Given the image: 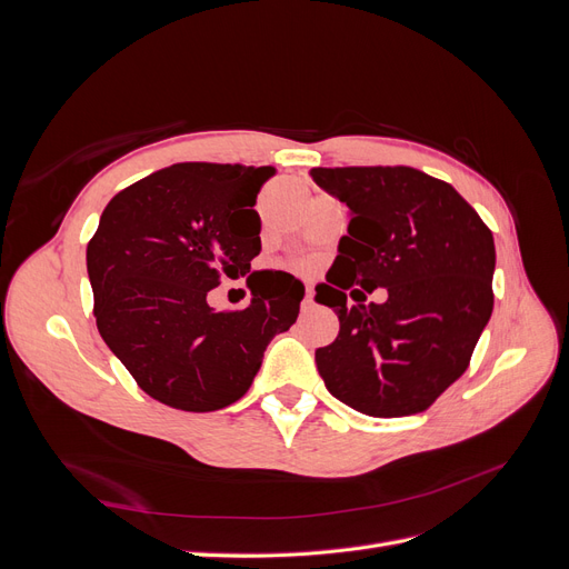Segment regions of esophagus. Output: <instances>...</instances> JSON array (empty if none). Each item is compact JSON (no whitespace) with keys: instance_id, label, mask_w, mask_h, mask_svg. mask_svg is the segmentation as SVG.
Instances as JSON below:
<instances>
[{"instance_id":"1","label":"esophagus","mask_w":569,"mask_h":569,"mask_svg":"<svg viewBox=\"0 0 569 569\" xmlns=\"http://www.w3.org/2000/svg\"><path fill=\"white\" fill-rule=\"evenodd\" d=\"M313 291L311 289H308L306 291V297H303V301H301V311H311V308H313Z\"/></svg>"}]
</instances>
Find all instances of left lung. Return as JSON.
Here are the masks:
<instances>
[{
    "instance_id": "1",
    "label": "left lung",
    "mask_w": 569,
    "mask_h": 569,
    "mask_svg": "<svg viewBox=\"0 0 569 569\" xmlns=\"http://www.w3.org/2000/svg\"><path fill=\"white\" fill-rule=\"evenodd\" d=\"M311 178L349 206L327 284L316 287L339 318L337 339L316 351L318 372L358 412L416 416L468 370L491 318L493 234L449 182L416 168H313ZM377 286L388 301L363 305Z\"/></svg>"
}]
</instances>
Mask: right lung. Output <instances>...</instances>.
Returning <instances> with one entry per match:
<instances>
[{"label": "right lung", "instance_id": "add662e5", "mask_svg": "<svg viewBox=\"0 0 569 569\" xmlns=\"http://www.w3.org/2000/svg\"><path fill=\"white\" fill-rule=\"evenodd\" d=\"M272 176V166L176 163L101 213L88 244L97 330L151 399L189 412L234 403L270 339L297 322L303 284L287 272L242 311L206 301L261 251L253 203Z\"/></svg>", "mask_w": 569, "mask_h": 569}]
</instances>
